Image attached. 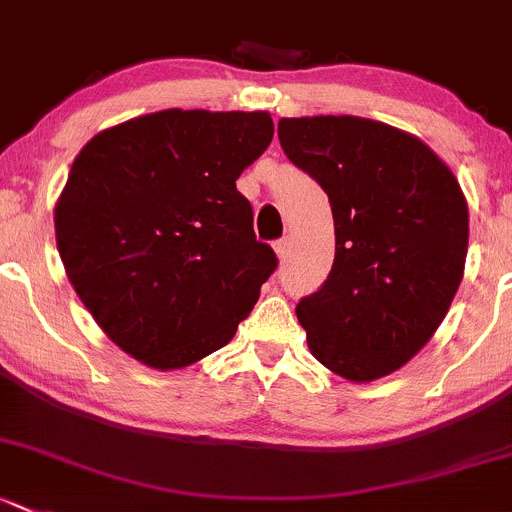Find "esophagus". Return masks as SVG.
<instances>
[{"label": "esophagus", "instance_id": "1", "mask_svg": "<svg viewBox=\"0 0 512 512\" xmlns=\"http://www.w3.org/2000/svg\"><path fill=\"white\" fill-rule=\"evenodd\" d=\"M274 252H277L279 260H287V255H289V240H287V238L274 240Z\"/></svg>", "mask_w": 512, "mask_h": 512}]
</instances>
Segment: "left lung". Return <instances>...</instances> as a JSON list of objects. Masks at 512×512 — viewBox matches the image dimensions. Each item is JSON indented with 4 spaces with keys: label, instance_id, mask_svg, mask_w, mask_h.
Here are the masks:
<instances>
[{
    "label": "left lung",
    "instance_id": "8db88e82",
    "mask_svg": "<svg viewBox=\"0 0 512 512\" xmlns=\"http://www.w3.org/2000/svg\"><path fill=\"white\" fill-rule=\"evenodd\" d=\"M279 144L326 191L336 257L297 304L311 353L353 383L383 378L432 338L464 277L469 208L427 144L363 117L279 120Z\"/></svg>",
    "mask_w": 512,
    "mask_h": 512
}]
</instances>
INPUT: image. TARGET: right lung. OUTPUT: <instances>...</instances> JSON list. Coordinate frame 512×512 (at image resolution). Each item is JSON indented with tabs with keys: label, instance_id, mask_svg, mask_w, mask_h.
Wrapping results in <instances>:
<instances>
[{
	"label": "right lung",
	"instance_id": "obj_1",
	"mask_svg": "<svg viewBox=\"0 0 512 512\" xmlns=\"http://www.w3.org/2000/svg\"><path fill=\"white\" fill-rule=\"evenodd\" d=\"M267 112L161 110L95 134L56 206L68 279L142 363L186 368L223 348L277 270L235 188L272 142Z\"/></svg>",
	"mask_w": 512,
	"mask_h": 512
}]
</instances>
